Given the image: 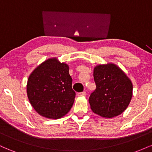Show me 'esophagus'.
<instances>
[{
    "label": "esophagus",
    "instance_id": "obj_1",
    "mask_svg": "<svg viewBox=\"0 0 152 152\" xmlns=\"http://www.w3.org/2000/svg\"><path fill=\"white\" fill-rule=\"evenodd\" d=\"M77 95L78 96H85L86 95V93L85 91H83V92H81V93H78Z\"/></svg>",
    "mask_w": 152,
    "mask_h": 152
}]
</instances>
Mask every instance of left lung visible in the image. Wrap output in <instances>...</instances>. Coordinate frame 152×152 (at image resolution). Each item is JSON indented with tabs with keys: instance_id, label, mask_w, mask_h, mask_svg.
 Segmentation results:
<instances>
[{
	"instance_id": "8db88e82",
	"label": "left lung",
	"mask_w": 152,
	"mask_h": 152,
	"mask_svg": "<svg viewBox=\"0 0 152 152\" xmlns=\"http://www.w3.org/2000/svg\"><path fill=\"white\" fill-rule=\"evenodd\" d=\"M96 88L90 95L91 109L104 118L120 115L128 107L133 95V84L116 64H99L94 69Z\"/></svg>"
}]
</instances>
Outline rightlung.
Masks as SVG:
<instances>
[{"label":"right lung","instance_id":"add662e5","mask_svg":"<svg viewBox=\"0 0 152 152\" xmlns=\"http://www.w3.org/2000/svg\"><path fill=\"white\" fill-rule=\"evenodd\" d=\"M28 99L40 116L58 119L69 113L74 102L69 66L56 57L46 59L29 75Z\"/></svg>","mask_w":152,"mask_h":152}]
</instances>
